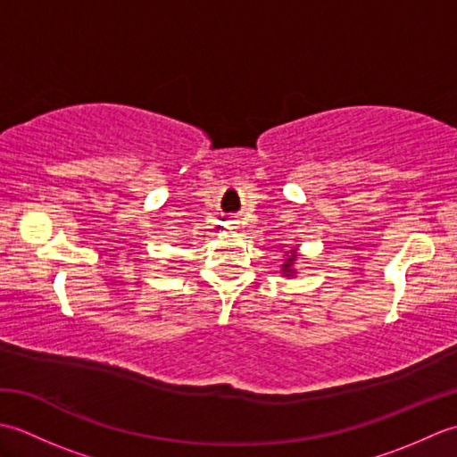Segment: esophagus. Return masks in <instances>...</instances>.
Segmentation results:
<instances>
[{"instance_id": "obj_1", "label": "esophagus", "mask_w": 457, "mask_h": 457, "mask_svg": "<svg viewBox=\"0 0 457 457\" xmlns=\"http://www.w3.org/2000/svg\"><path fill=\"white\" fill-rule=\"evenodd\" d=\"M226 226H228V228H231V229H236V228H237V221H236L234 218H228V221H226Z\"/></svg>"}]
</instances>
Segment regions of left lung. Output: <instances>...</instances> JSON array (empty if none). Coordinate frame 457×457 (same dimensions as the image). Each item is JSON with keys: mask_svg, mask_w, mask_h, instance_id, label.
Returning a JSON list of instances; mask_svg holds the SVG:
<instances>
[{"mask_svg": "<svg viewBox=\"0 0 457 457\" xmlns=\"http://www.w3.org/2000/svg\"><path fill=\"white\" fill-rule=\"evenodd\" d=\"M295 261H296V253H295V249L290 251V255L285 259V265H283V275L285 277H293L295 275Z\"/></svg>", "mask_w": 457, "mask_h": 457, "instance_id": "left-lung-1", "label": "left lung"}]
</instances>
